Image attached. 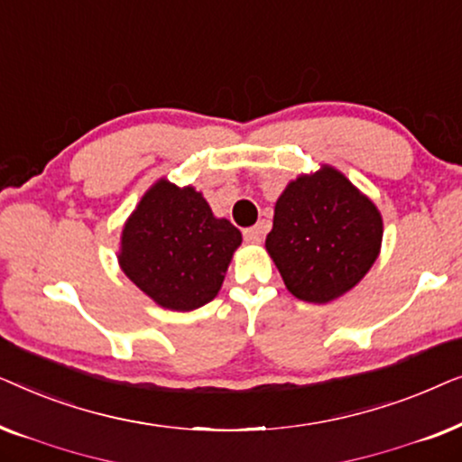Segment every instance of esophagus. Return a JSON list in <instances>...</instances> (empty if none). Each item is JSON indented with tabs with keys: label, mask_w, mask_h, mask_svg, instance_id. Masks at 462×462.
I'll list each match as a JSON object with an SVG mask.
<instances>
[{
	"label": "esophagus",
	"mask_w": 462,
	"mask_h": 462,
	"mask_svg": "<svg viewBox=\"0 0 462 462\" xmlns=\"http://www.w3.org/2000/svg\"><path fill=\"white\" fill-rule=\"evenodd\" d=\"M263 233H264V225L261 223V225L252 226V229H245L244 231V239L248 244H258L263 239Z\"/></svg>",
	"instance_id": "34e87169"
}]
</instances>
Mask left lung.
Listing matches in <instances>:
<instances>
[{
	"instance_id": "1",
	"label": "left lung",
	"mask_w": 462,
	"mask_h": 462,
	"mask_svg": "<svg viewBox=\"0 0 462 462\" xmlns=\"http://www.w3.org/2000/svg\"><path fill=\"white\" fill-rule=\"evenodd\" d=\"M381 239L376 206L343 174L324 166L292 180L280 195L264 245L290 292L321 305L368 273Z\"/></svg>"
}]
</instances>
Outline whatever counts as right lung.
Segmentation results:
<instances>
[{
  "instance_id": "add662e5",
  "label": "right lung",
  "mask_w": 462,
  "mask_h": 462,
  "mask_svg": "<svg viewBox=\"0 0 462 462\" xmlns=\"http://www.w3.org/2000/svg\"><path fill=\"white\" fill-rule=\"evenodd\" d=\"M239 244L242 233L214 218L201 193L160 180L124 226L119 264L157 305L193 311L218 294Z\"/></svg>"
}]
</instances>
